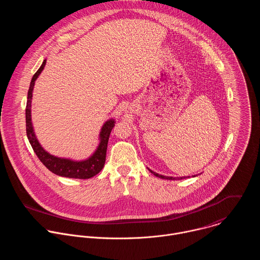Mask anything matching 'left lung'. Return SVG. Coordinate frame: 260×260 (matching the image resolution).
Returning a JSON list of instances; mask_svg holds the SVG:
<instances>
[{
    "label": "left lung",
    "mask_w": 260,
    "mask_h": 260,
    "mask_svg": "<svg viewBox=\"0 0 260 260\" xmlns=\"http://www.w3.org/2000/svg\"><path fill=\"white\" fill-rule=\"evenodd\" d=\"M154 176H156V177H158V178H161V179H167V180H181V179H185L186 177H179V178H173V177H167V176H162V175H159V174H157V173H155V172H153V171H151V170H149ZM193 177H196V176H193Z\"/></svg>",
    "instance_id": "1"
}]
</instances>
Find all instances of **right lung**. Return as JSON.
I'll return each mask as SVG.
<instances>
[{
  "mask_svg": "<svg viewBox=\"0 0 260 260\" xmlns=\"http://www.w3.org/2000/svg\"><path fill=\"white\" fill-rule=\"evenodd\" d=\"M46 64V59H44L43 63L39 68V70L35 73V75L31 78L28 92H27V101L25 108V123H26V136L29 141V144L35 151L36 155L41 160V162L53 174L74 179H89L96 174H99L104 168L106 160V152L107 146L111 131L115 125L114 119L107 120L102 129L100 132V143L94 153L84 160H72L70 158L57 157L49 152H47L44 148L39 143L37 139L32 123H31V114H30V107H31V99H32V90L35 86V81L39 77L41 72L43 71Z\"/></svg>",
  "mask_w": 260,
  "mask_h": 260,
  "instance_id": "1",
  "label": "right lung"
}]
</instances>
